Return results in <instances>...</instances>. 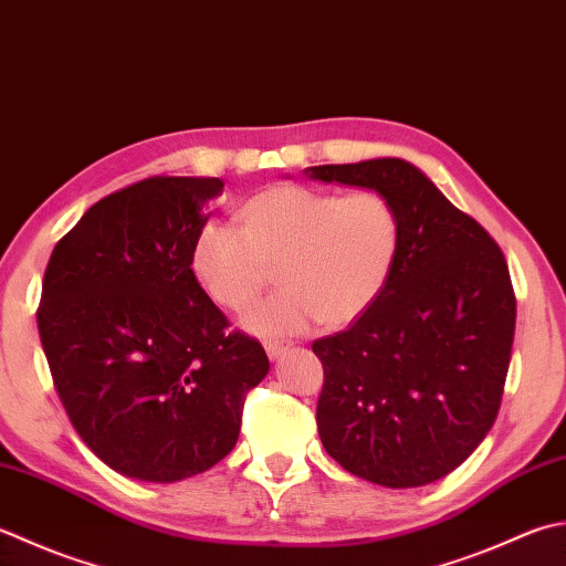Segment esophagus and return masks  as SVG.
Listing matches in <instances>:
<instances>
[{
  "instance_id": "1",
  "label": "esophagus",
  "mask_w": 566,
  "mask_h": 566,
  "mask_svg": "<svg viewBox=\"0 0 566 566\" xmlns=\"http://www.w3.org/2000/svg\"><path fill=\"white\" fill-rule=\"evenodd\" d=\"M264 350H268V356L274 360V358H280L282 353L286 350V343H282V340H264Z\"/></svg>"
}]
</instances>
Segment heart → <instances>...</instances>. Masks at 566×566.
I'll return each instance as SVG.
<instances>
[{
  "mask_svg": "<svg viewBox=\"0 0 566 566\" xmlns=\"http://www.w3.org/2000/svg\"><path fill=\"white\" fill-rule=\"evenodd\" d=\"M232 226L198 230L188 268L228 312L245 308L274 270L282 290L245 314L254 334H298L316 318L348 326L382 294L400 250V218L378 191L276 184L240 203Z\"/></svg>",
  "mask_w": 566,
  "mask_h": 566,
  "instance_id": "b5f03b06",
  "label": "heart"
}]
</instances>
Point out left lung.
Segmentation results:
<instances>
[{
  "label": "left lung",
  "mask_w": 566,
  "mask_h": 566,
  "mask_svg": "<svg viewBox=\"0 0 566 566\" xmlns=\"http://www.w3.org/2000/svg\"><path fill=\"white\" fill-rule=\"evenodd\" d=\"M308 179L370 188L400 218L382 294L314 340L324 365L321 444L348 473L417 489L459 469L489 434L511 365L515 292L501 248L415 164L308 166Z\"/></svg>",
  "instance_id": "left-lung-1"
}]
</instances>
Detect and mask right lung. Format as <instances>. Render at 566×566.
<instances>
[{
	"label": "right lung",
	"mask_w": 566,
	"mask_h": 566,
	"mask_svg": "<svg viewBox=\"0 0 566 566\" xmlns=\"http://www.w3.org/2000/svg\"><path fill=\"white\" fill-rule=\"evenodd\" d=\"M220 179L151 176L85 210L53 248L36 312L55 392L99 461L174 483L240 434L268 353L193 280L188 254Z\"/></svg>",
	"instance_id": "1"
}]
</instances>
